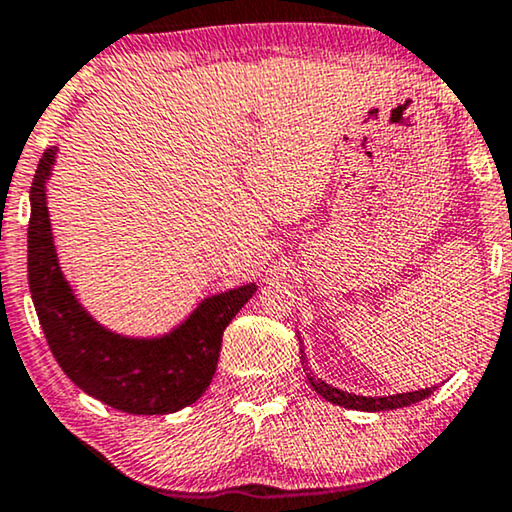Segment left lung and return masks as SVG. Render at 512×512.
I'll use <instances>...</instances> for the list:
<instances>
[{"label": "left lung", "instance_id": "1", "mask_svg": "<svg viewBox=\"0 0 512 512\" xmlns=\"http://www.w3.org/2000/svg\"><path fill=\"white\" fill-rule=\"evenodd\" d=\"M300 359H303V368L307 370V382L310 387L317 391L321 398L331 401L335 405H342L347 410H361V412H382V410H396V408H405V405L419 403L424 398H429L433 394V389H419V391H405V394H391V396H361V394H349V391H342L333 384H328L319 377H314V373H310L307 368V359H305V349H300Z\"/></svg>", "mask_w": 512, "mask_h": 512}]
</instances>
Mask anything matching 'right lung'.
<instances>
[{
  "mask_svg": "<svg viewBox=\"0 0 512 512\" xmlns=\"http://www.w3.org/2000/svg\"><path fill=\"white\" fill-rule=\"evenodd\" d=\"M58 146L44 151L30 188L27 282L48 347L88 396L128 415H172L198 401L212 382L226 326L258 286L202 298L184 321L160 335H123L100 324L60 268L48 214V179Z\"/></svg>",
  "mask_w": 512,
  "mask_h": 512,
  "instance_id": "right-lung-1",
  "label": "right lung"
}]
</instances>
